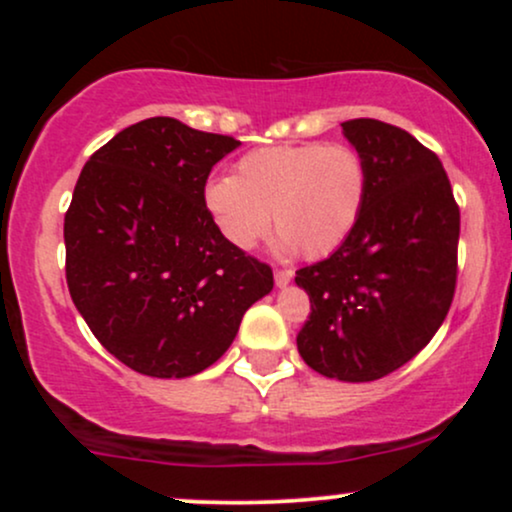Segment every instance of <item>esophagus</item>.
<instances>
[{"label":"esophagus","instance_id":"34e87169","mask_svg":"<svg viewBox=\"0 0 512 512\" xmlns=\"http://www.w3.org/2000/svg\"><path fill=\"white\" fill-rule=\"evenodd\" d=\"M291 279H293L291 269H274V281H276V286H279V289L289 286Z\"/></svg>","mask_w":512,"mask_h":512}]
</instances>
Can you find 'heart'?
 I'll return each instance as SVG.
<instances>
[{"instance_id": "b5f03b06", "label": "heart", "mask_w": 512, "mask_h": 512, "mask_svg": "<svg viewBox=\"0 0 512 512\" xmlns=\"http://www.w3.org/2000/svg\"><path fill=\"white\" fill-rule=\"evenodd\" d=\"M368 195V168L349 144L264 146L238 161L236 175L211 182L204 204L223 238L252 250L272 214L284 252L332 255L354 233Z\"/></svg>"}]
</instances>
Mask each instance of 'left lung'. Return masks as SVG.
<instances>
[{"label":"left lung","instance_id":"left-lung-1","mask_svg":"<svg viewBox=\"0 0 512 512\" xmlns=\"http://www.w3.org/2000/svg\"><path fill=\"white\" fill-rule=\"evenodd\" d=\"M342 129L368 168L354 233L296 272L310 315L298 354L325 378L370 383L411 361L448 315L460 207L440 158L409 132L358 117Z\"/></svg>","mask_w":512,"mask_h":512}]
</instances>
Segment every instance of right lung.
<instances>
[{
    "label": "right lung",
    "mask_w": 512,
    "mask_h": 512,
    "mask_svg": "<svg viewBox=\"0 0 512 512\" xmlns=\"http://www.w3.org/2000/svg\"><path fill=\"white\" fill-rule=\"evenodd\" d=\"M238 144L149 117L76 180L64 214L69 293L93 337L137 373H202L272 291V267L228 243L204 204L211 168Z\"/></svg>",
    "instance_id": "1"
}]
</instances>
